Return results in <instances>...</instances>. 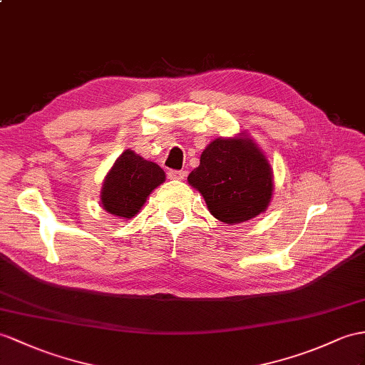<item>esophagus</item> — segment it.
Returning a JSON list of instances; mask_svg holds the SVG:
<instances>
[{
	"label": "esophagus",
	"mask_w": 365,
	"mask_h": 365,
	"mask_svg": "<svg viewBox=\"0 0 365 365\" xmlns=\"http://www.w3.org/2000/svg\"><path fill=\"white\" fill-rule=\"evenodd\" d=\"M167 176L170 178V180H176V181H182L185 178V172L182 170H170L167 173Z\"/></svg>",
	"instance_id": "34e87169"
}]
</instances>
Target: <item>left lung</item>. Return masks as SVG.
Returning a JSON list of instances; mask_svg holds the SVG:
<instances>
[{
    "instance_id": "left-lung-1",
    "label": "left lung",
    "mask_w": 365,
    "mask_h": 365,
    "mask_svg": "<svg viewBox=\"0 0 365 365\" xmlns=\"http://www.w3.org/2000/svg\"><path fill=\"white\" fill-rule=\"evenodd\" d=\"M187 181L226 225L245 223L269 206L274 178L268 159L245 133L212 140Z\"/></svg>"
}]
</instances>
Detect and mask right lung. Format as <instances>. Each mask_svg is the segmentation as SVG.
Instances as JSON below:
<instances>
[{
  "label": "right lung",
  "instance_id": "right-lung-1",
  "mask_svg": "<svg viewBox=\"0 0 365 365\" xmlns=\"http://www.w3.org/2000/svg\"><path fill=\"white\" fill-rule=\"evenodd\" d=\"M164 181L165 173L161 167L133 150H125L105 176L101 192L102 207L122 220L133 218L144 206L148 195Z\"/></svg>",
  "mask_w": 365,
  "mask_h": 365
}]
</instances>
